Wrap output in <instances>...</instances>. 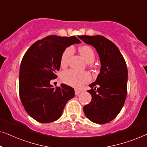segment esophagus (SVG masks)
<instances>
[{
	"instance_id": "1",
	"label": "esophagus",
	"mask_w": 147,
	"mask_h": 147,
	"mask_svg": "<svg viewBox=\"0 0 147 147\" xmlns=\"http://www.w3.org/2000/svg\"><path fill=\"white\" fill-rule=\"evenodd\" d=\"M81 91H80V90H75V94L76 96H78V95H79V94L81 93Z\"/></svg>"
}]
</instances>
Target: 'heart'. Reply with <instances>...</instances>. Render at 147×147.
<instances>
[{
	"label": "heart",
	"instance_id": "heart-1",
	"mask_svg": "<svg viewBox=\"0 0 147 147\" xmlns=\"http://www.w3.org/2000/svg\"><path fill=\"white\" fill-rule=\"evenodd\" d=\"M79 52L85 61L91 65L95 59V52L94 49L89 45H83L79 48ZM73 54V48L71 47H67L61 54L60 63L61 65H67L69 58ZM62 80L64 83L72 86V87L79 88L84 84L89 82L91 80L90 74L87 72H80L74 69H69L65 71L62 74Z\"/></svg>",
	"mask_w": 147,
	"mask_h": 147
}]
</instances>
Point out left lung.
<instances>
[{
    "label": "left lung",
    "mask_w": 147,
    "mask_h": 147,
    "mask_svg": "<svg viewBox=\"0 0 147 147\" xmlns=\"http://www.w3.org/2000/svg\"><path fill=\"white\" fill-rule=\"evenodd\" d=\"M95 48L100 67L96 81L90 84L92 101L84 106L90 121L103 124L114 119L123 107L127 94L128 69L123 56L111 41L102 35L78 36Z\"/></svg>",
    "instance_id": "obj_1"
}]
</instances>
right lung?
I'll return each instance as SVG.
<instances>
[{"label": "right lung", "mask_w": 147, "mask_h": 147, "mask_svg": "<svg viewBox=\"0 0 147 147\" xmlns=\"http://www.w3.org/2000/svg\"><path fill=\"white\" fill-rule=\"evenodd\" d=\"M77 37L47 36L30 47L24 55L19 71V95L28 114L41 123L61 117L67 102L75 96L74 89L61 84H50L60 68L61 54L66 48L80 43Z\"/></svg>", "instance_id": "add662e5"}]
</instances>
